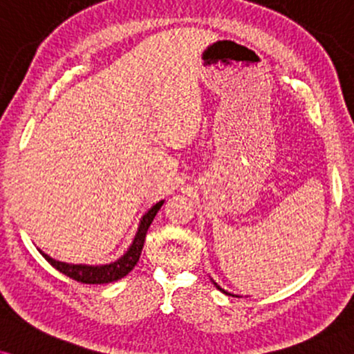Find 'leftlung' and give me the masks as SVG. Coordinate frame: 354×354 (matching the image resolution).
Instances as JSON below:
<instances>
[{"label": "left lung", "instance_id": "8db88e82", "mask_svg": "<svg viewBox=\"0 0 354 354\" xmlns=\"http://www.w3.org/2000/svg\"><path fill=\"white\" fill-rule=\"evenodd\" d=\"M211 280H212V279H211ZM212 283H214V285H216V287H218V290H221V292H223V293H227V295H232V297H239V295H234V293H229L227 290H224V288H223V287H219V285H218V283H216V282H214V280H212Z\"/></svg>", "mask_w": 354, "mask_h": 354}]
</instances>
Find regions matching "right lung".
I'll return each instance as SVG.
<instances>
[{
    "label": "right lung",
    "mask_w": 354,
    "mask_h": 354,
    "mask_svg": "<svg viewBox=\"0 0 354 354\" xmlns=\"http://www.w3.org/2000/svg\"><path fill=\"white\" fill-rule=\"evenodd\" d=\"M165 201H158L155 206H151L140 219L138 229H136V234L131 241L129 249L125 250V254L122 257H118L117 261L104 263V266H88V263H69V262H61L55 261V259L50 257L46 252H42L41 249H37L42 254V257L48 261L54 269L62 272L64 275L71 277V279L77 280V282L82 283H110L115 282V280H120L122 277H125L129 272L133 270V267L138 262L140 254H142L145 237H147V231L150 227V224L155 219L156 212L160 211V207L163 206Z\"/></svg>",
    "instance_id": "add662e5"
}]
</instances>
